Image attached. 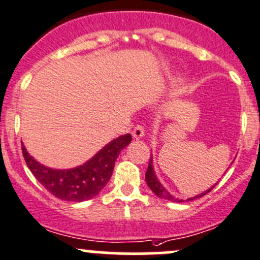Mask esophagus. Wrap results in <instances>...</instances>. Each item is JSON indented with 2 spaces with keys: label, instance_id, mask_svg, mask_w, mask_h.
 Masks as SVG:
<instances>
[{
  "label": "esophagus",
  "instance_id": "1",
  "mask_svg": "<svg viewBox=\"0 0 260 260\" xmlns=\"http://www.w3.org/2000/svg\"><path fill=\"white\" fill-rule=\"evenodd\" d=\"M143 135H145V128H143V125L137 124L135 128H133V131H132L133 138H136V140H140L141 137H143Z\"/></svg>",
  "mask_w": 260,
  "mask_h": 260
}]
</instances>
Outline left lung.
<instances>
[{"label": "left lung", "instance_id": "left-lung-1", "mask_svg": "<svg viewBox=\"0 0 260 260\" xmlns=\"http://www.w3.org/2000/svg\"><path fill=\"white\" fill-rule=\"evenodd\" d=\"M146 182L147 185H148V187L151 188L152 191H153L154 193H156L158 198H162L165 199V200H169V201H172V203H183V200H181V199H176L174 198V196L171 195V193L169 192V191L166 190V188L164 187V186L159 183V181L157 180L156 175H154V171H153V165H152V157L149 158V162H148V169H147V172H146ZM215 187V185L212 186L211 188H209V190H206L205 192L200 193V195L195 196V198H191V199H187V201L190 200H193V199L196 198H201V196L206 195L208 192H210L212 188Z\"/></svg>", "mask_w": 260, "mask_h": 260}]
</instances>
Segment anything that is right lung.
Masks as SVG:
<instances>
[{
  "label": "right lung",
  "instance_id": "add662e5",
  "mask_svg": "<svg viewBox=\"0 0 260 260\" xmlns=\"http://www.w3.org/2000/svg\"><path fill=\"white\" fill-rule=\"evenodd\" d=\"M132 141L129 133L109 142L93 158L72 170H52L39 164L22 145L26 165L36 180L50 193L61 200L80 203L94 198L107 185L114 170L118 154Z\"/></svg>",
  "mask_w": 260,
  "mask_h": 260
}]
</instances>
